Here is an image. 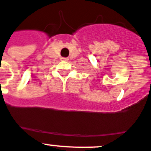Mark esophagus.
I'll list each match as a JSON object with an SVG mask.
<instances>
[{
  "label": "esophagus",
  "mask_w": 151,
  "mask_h": 151,
  "mask_svg": "<svg viewBox=\"0 0 151 151\" xmlns=\"http://www.w3.org/2000/svg\"><path fill=\"white\" fill-rule=\"evenodd\" d=\"M62 61H68V58H62Z\"/></svg>",
  "instance_id": "obj_1"
}]
</instances>
